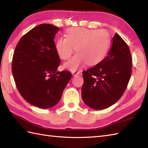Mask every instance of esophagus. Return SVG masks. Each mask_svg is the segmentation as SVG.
Here are the masks:
<instances>
[{
    "mask_svg": "<svg viewBox=\"0 0 148 148\" xmlns=\"http://www.w3.org/2000/svg\"><path fill=\"white\" fill-rule=\"evenodd\" d=\"M79 74H80L79 71H72V74L73 75V76H77V75H79Z\"/></svg>",
    "mask_w": 148,
    "mask_h": 148,
    "instance_id": "1",
    "label": "esophagus"
}]
</instances>
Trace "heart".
<instances>
[{
	"label": "heart",
	"mask_w": 148,
	"mask_h": 148,
	"mask_svg": "<svg viewBox=\"0 0 148 148\" xmlns=\"http://www.w3.org/2000/svg\"><path fill=\"white\" fill-rule=\"evenodd\" d=\"M109 45V36L106 31L76 27L66 31V37L58 38L55 48L64 60L71 58L75 48L77 53L64 67L76 71L86 63L88 65L98 64L104 58Z\"/></svg>",
	"instance_id": "heart-1"
}]
</instances>
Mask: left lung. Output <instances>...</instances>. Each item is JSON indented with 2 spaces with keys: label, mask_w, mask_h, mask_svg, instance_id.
Here are the masks:
<instances>
[{
  "label": "left lung",
  "mask_w": 148,
  "mask_h": 148,
  "mask_svg": "<svg viewBox=\"0 0 148 148\" xmlns=\"http://www.w3.org/2000/svg\"><path fill=\"white\" fill-rule=\"evenodd\" d=\"M132 56L129 47L118 34L106 57L83 71V102L95 110L108 108L121 98L130 79Z\"/></svg>",
  "instance_id": "left-lung-1"
}]
</instances>
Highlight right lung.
Returning <instances> with one entry per match:
<instances>
[{
    "label": "right lung",
    "instance_id": "obj_1",
    "mask_svg": "<svg viewBox=\"0 0 148 148\" xmlns=\"http://www.w3.org/2000/svg\"><path fill=\"white\" fill-rule=\"evenodd\" d=\"M59 29L46 23L33 28L19 40L12 57V73L18 92L39 108L56 105L72 77L69 71H57L60 59L54 37Z\"/></svg>",
    "mask_w": 148,
    "mask_h": 148
}]
</instances>
